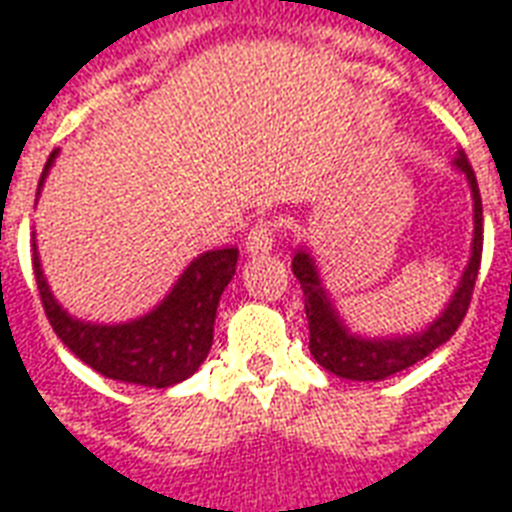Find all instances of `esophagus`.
<instances>
[{"instance_id": "1", "label": "esophagus", "mask_w": 512, "mask_h": 512, "mask_svg": "<svg viewBox=\"0 0 512 512\" xmlns=\"http://www.w3.org/2000/svg\"><path fill=\"white\" fill-rule=\"evenodd\" d=\"M273 242H275V223L270 220H259L256 226L250 228L248 237H245V248L248 253H267V250H273Z\"/></svg>"}]
</instances>
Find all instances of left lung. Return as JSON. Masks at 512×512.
Here are the masks:
<instances>
[{
    "instance_id": "8db88e82",
    "label": "left lung",
    "mask_w": 512,
    "mask_h": 512,
    "mask_svg": "<svg viewBox=\"0 0 512 512\" xmlns=\"http://www.w3.org/2000/svg\"><path fill=\"white\" fill-rule=\"evenodd\" d=\"M466 179L471 184V195H474V242H471V259L466 273L460 278L458 292L452 295L449 306L441 311L427 331L413 333V336H402V339H361L353 336L336 317L331 300L325 295L320 284V275L314 267V259L306 250H297L295 262H292V273L300 281L303 289V303H306V320H308V350L314 355V361L328 369L333 375L347 380H383L397 375L402 369H408L416 361H422L424 355H430L436 347L449 342V336L458 331L460 322L469 311L471 295H474V281L480 273L482 259V201L480 187H477V176L471 170L469 159L460 151L455 159Z\"/></svg>"
}]
</instances>
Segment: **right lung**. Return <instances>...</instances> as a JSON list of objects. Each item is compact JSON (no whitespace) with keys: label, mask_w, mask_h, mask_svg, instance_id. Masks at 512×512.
I'll return each mask as SVG.
<instances>
[{"label":"right lung","mask_w":512,"mask_h":512,"mask_svg":"<svg viewBox=\"0 0 512 512\" xmlns=\"http://www.w3.org/2000/svg\"><path fill=\"white\" fill-rule=\"evenodd\" d=\"M54 157L57 151L46 159L41 184ZM237 256V248L209 250L198 256L151 314L126 325H90L68 317L46 286L38 256H32V270L54 333L79 361H85L104 378L168 389L190 378L209 355L217 303L237 273Z\"/></svg>","instance_id":"add662e5"}]
</instances>
